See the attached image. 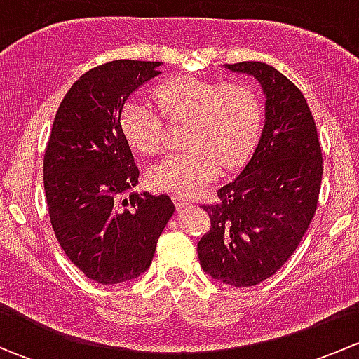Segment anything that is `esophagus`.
Listing matches in <instances>:
<instances>
[{
  "label": "esophagus",
  "mask_w": 359,
  "mask_h": 359,
  "mask_svg": "<svg viewBox=\"0 0 359 359\" xmlns=\"http://www.w3.org/2000/svg\"><path fill=\"white\" fill-rule=\"evenodd\" d=\"M173 203H175L177 210H182V208H187V206H191L189 200H186V198H180V196H173Z\"/></svg>",
  "instance_id": "1"
}]
</instances>
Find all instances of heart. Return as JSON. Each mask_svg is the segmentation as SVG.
Masks as SVG:
<instances>
[{
  "label": "heart",
  "mask_w": 359,
  "mask_h": 359,
  "mask_svg": "<svg viewBox=\"0 0 359 359\" xmlns=\"http://www.w3.org/2000/svg\"><path fill=\"white\" fill-rule=\"evenodd\" d=\"M154 99L166 121L187 123V151L165 158L147 172V184L154 191L196 194L217 179L220 170H234L252 153L262 111L248 86L182 76L161 83ZM119 126L137 153L151 156L161 151L163 119L146 100H126Z\"/></svg>",
  "instance_id": "obj_1"
}]
</instances>
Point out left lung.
I'll use <instances>...</instances> for the list:
<instances>
[{
	"mask_svg": "<svg viewBox=\"0 0 359 359\" xmlns=\"http://www.w3.org/2000/svg\"><path fill=\"white\" fill-rule=\"evenodd\" d=\"M255 76L266 93V121L240 175L203 205L210 231L198 243L203 269L220 283L253 287L273 276L306 234L320 198L323 156L302 92L264 62L227 64Z\"/></svg>",
	"mask_w": 359,
	"mask_h": 359,
	"instance_id": "left-lung-1",
	"label": "left lung"
}]
</instances>
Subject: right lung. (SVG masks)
Listing matches in <instances>:
<instances>
[{"label": "right lung", "instance_id": "obj_1", "mask_svg": "<svg viewBox=\"0 0 359 359\" xmlns=\"http://www.w3.org/2000/svg\"><path fill=\"white\" fill-rule=\"evenodd\" d=\"M161 62L112 60L90 69L60 102L43 159L50 222L67 259L90 280L123 283L151 266L172 200L123 194L139 182L119 112Z\"/></svg>", "mask_w": 359, "mask_h": 359}]
</instances>
